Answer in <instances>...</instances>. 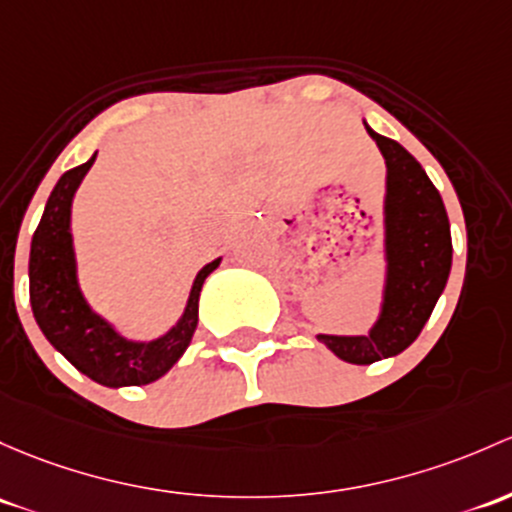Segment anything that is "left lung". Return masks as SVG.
Returning a JSON list of instances; mask_svg holds the SVG:
<instances>
[{
  "mask_svg": "<svg viewBox=\"0 0 512 512\" xmlns=\"http://www.w3.org/2000/svg\"><path fill=\"white\" fill-rule=\"evenodd\" d=\"M385 176V287L378 321L363 336L319 333V341L353 365L392 358L417 341L451 272L449 215L427 171L395 139L373 132Z\"/></svg>",
  "mask_w": 512,
  "mask_h": 512,
  "instance_id": "8db88e82",
  "label": "left lung"
}]
</instances>
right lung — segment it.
<instances>
[{"mask_svg":"<svg viewBox=\"0 0 512 512\" xmlns=\"http://www.w3.org/2000/svg\"><path fill=\"white\" fill-rule=\"evenodd\" d=\"M98 154L66 171L53 186L41 223L31 238L29 299L34 319L53 348L83 375L105 387L149 385L174 368L198 326V297L206 277L223 257L208 262L193 279L186 309L164 336L154 341L125 338L85 299L71 233L73 198Z\"/></svg>","mask_w":512,"mask_h":512,"instance_id":"obj_1","label":"right lung"}]
</instances>
